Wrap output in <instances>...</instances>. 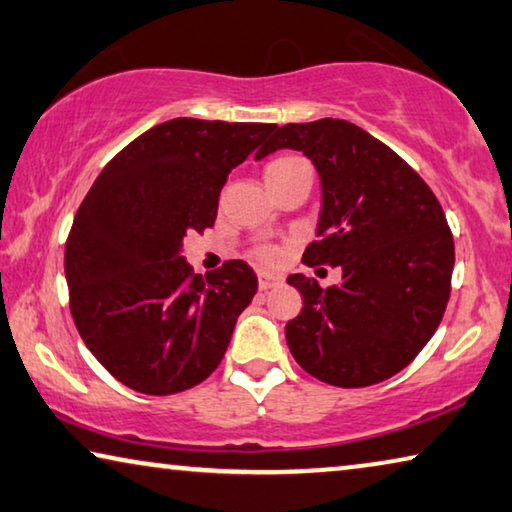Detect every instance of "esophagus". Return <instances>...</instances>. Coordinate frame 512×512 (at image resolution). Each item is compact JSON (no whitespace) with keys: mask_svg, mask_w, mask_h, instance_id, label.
I'll return each instance as SVG.
<instances>
[{"mask_svg":"<svg viewBox=\"0 0 512 512\" xmlns=\"http://www.w3.org/2000/svg\"><path fill=\"white\" fill-rule=\"evenodd\" d=\"M279 283H281V277H277V274L258 272V288L261 290H270L274 286H279Z\"/></svg>","mask_w":512,"mask_h":512,"instance_id":"esophagus-1","label":"esophagus"}]
</instances>
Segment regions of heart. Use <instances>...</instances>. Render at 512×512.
Here are the masks:
<instances>
[{"mask_svg": "<svg viewBox=\"0 0 512 512\" xmlns=\"http://www.w3.org/2000/svg\"><path fill=\"white\" fill-rule=\"evenodd\" d=\"M306 160L302 155H295V153H288V155H281L277 160H272L270 164L265 167V178H270L272 174H279V171H286L290 167H297V164H304ZM251 258H254L256 263L261 265H279L283 261V249L277 245H270V242H263V245H256L251 249Z\"/></svg>", "mask_w": 512, "mask_h": 512, "instance_id": "b5f03b06", "label": "heart"}]
</instances>
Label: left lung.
I'll list each match as a JSON object with an SVG mask.
<instances>
[{"label": "left lung", "instance_id": "left-lung-1", "mask_svg": "<svg viewBox=\"0 0 512 512\" xmlns=\"http://www.w3.org/2000/svg\"><path fill=\"white\" fill-rule=\"evenodd\" d=\"M279 148L302 151L320 174L318 240L302 263L343 270L329 288L290 274L304 306L286 325L288 348L334 387L389 380L430 341L451 297L455 247L444 210L403 157L350 121L281 125L256 157Z\"/></svg>", "mask_w": 512, "mask_h": 512}]
</instances>
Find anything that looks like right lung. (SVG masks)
<instances>
[{
    "label": "right lung",
    "mask_w": 512,
    "mask_h": 512,
    "mask_svg": "<svg viewBox=\"0 0 512 512\" xmlns=\"http://www.w3.org/2000/svg\"><path fill=\"white\" fill-rule=\"evenodd\" d=\"M274 123L164 121L100 171L66 240L70 313L86 348L125 387L169 396L206 380L256 295L245 261L206 279L180 256L217 219L231 169Z\"/></svg>",
    "instance_id": "add662e5"
}]
</instances>
